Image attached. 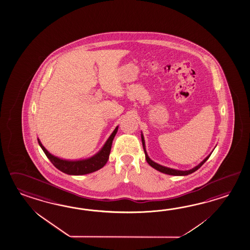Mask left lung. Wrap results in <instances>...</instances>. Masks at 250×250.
<instances>
[{
  "label": "left lung",
  "mask_w": 250,
  "mask_h": 250,
  "mask_svg": "<svg viewBox=\"0 0 250 250\" xmlns=\"http://www.w3.org/2000/svg\"><path fill=\"white\" fill-rule=\"evenodd\" d=\"M141 135H142V142H143V149H144V153H145V158H146V160H147V162H148V165H149L150 167H152L153 168H155L156 170L159 171V172L166 173V174H169V175H180V176H184V175H188V174L194 173L195 171H197L198 169L201 167V166H202V165H203V164H204L205 162L208 159L209 157H210V155L212 154V153H210L208 156L207 158H205L204 160H203L202 162H200L198 166H196V167H193L192 169L186 170V171H182V170H177V169L169 168V167H164V166H161V165H159V164L154 162L153 160H151V159L149 158V157L148 156V154H147V151H146L145 141H144V136H143V133H142Z\"/></svg>",
  "instance_id": "8db88e82"
}]
</instances>
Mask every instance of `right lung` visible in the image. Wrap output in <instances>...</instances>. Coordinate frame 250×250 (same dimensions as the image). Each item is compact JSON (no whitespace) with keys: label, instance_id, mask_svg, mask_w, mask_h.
<instances>
[{"label":"right lung","instance_id":"1","mask_svg":"<svg viewBox=\"0 0 250 250\" xmlns=\"http://www.w3.org/2000/svg\"><path fill=\"white\" fill-rule=\"evenodd\" d=\"M117 130H118V125L115 128L111 135L108 137L107 142L103 145V147L101 148L99 152L96 153L91 158L80 159V160H66L63 158H58L49 152L43 147V145L42 144L38 138H37V141L42 149L43 150V152L45 153L47 158L50 159V161L53 164V166L56 168L66 174L83 175V174H87V173H93L95 171H98L99 169L102 168L106 165L109 158L113 140L117 134Z\"/></svg>","mask_w":250,"mask_h":250}]
</instances>
